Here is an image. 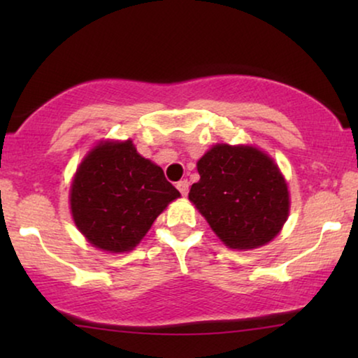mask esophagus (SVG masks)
Returning <instances> with one entry per match:
<instances>
[{
    "label": "esophagus",
    "mask_w": 358,
    "mask_h": 358,
    "mask_svg": "<svg viewBox=\"0 0 358 358\" xmlns=\"http://www.w3.org/2000/svg\"><path fill=\"white\" fill-rule=\"evenodd\" d=\"M176 187L179 189V192L182 194V195H187V192H189V182H187V179L179 180V182L176 184Z\"/></svg>",
    "instance_id": "esophagus-1"
}]
</instances>
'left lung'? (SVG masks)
Returning <instances> with one entry per match:
<instances>
[{"label":"left lung","mask_w":358,"mask_h":358,"mask_svg":"<svg viewBox=\"0 0 358 358\" xmlns=\"http://www.w3.org/2000/svg\"><path fill=\"white\" fill-rule=\"evenodd\" d=\"M189 200L231 249L264 246L280 233L290 197L271 156L254 146L215 145L197 163Z\"/></svg>","instance_id":"obj_1"}]
</instances>
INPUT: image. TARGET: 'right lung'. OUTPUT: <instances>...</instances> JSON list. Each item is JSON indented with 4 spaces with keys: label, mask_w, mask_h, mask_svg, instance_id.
<instances>
[{
    "label": "right lung",
    "mask_w": 358,
    "mask_h": 358,
    "mask_svg": "<svg viewBox=\"0 0 358 358\" xmlns=\"http://www.w3.org/2000/svg\"><path fill=\"white\" fill-rule=\"evenodd\" d=\"M180 197L163 169L136 153L131 140L101 141L81 161L70 189L71 215L92 246L131 251L158 215Z\"/></svg>",
    "instance_id": "right-lung-1"
}]
</instances>
